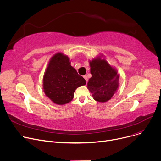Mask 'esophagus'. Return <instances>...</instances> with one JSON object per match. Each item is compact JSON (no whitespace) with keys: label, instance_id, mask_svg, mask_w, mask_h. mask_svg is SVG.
Wrapping results in <instances>:
<instances>
[{"label":"esophagus","instance_id":"esophagus-1","mask_svg":"<svg viewBox=\"0 0 161 161\" xmlns=\"http://www.w3.org/2000/svg\"><path fill=\"white\" fill-rule=\"evenodd\" d=\"M83 78L85 80V81H86V82L88 81V78H87V76H86V75H85V76H83Z\"/></svg>","mask_w":161,"mask_h":161}]
</instances>
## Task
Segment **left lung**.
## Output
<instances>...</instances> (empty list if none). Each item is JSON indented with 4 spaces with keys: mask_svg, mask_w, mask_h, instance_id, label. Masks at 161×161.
Wrapping results in <instances>:
<instances>
[{
    "mask_svg": "<svg viewBox=\"0 0 161 161\" xmlns=\"http://www.w3.org/2000/svg\"><path fill=\"white\" fill-rule=\"evenodd\" d=\"M89 63L92 77L87 83L88 89L95 100H109L119 87V75L104 59L96 58Z\"/></svg>",
    "mask_w": 161,
    "mask_h": 161,
    "instance_id": "8db88e82",
    "label": "left lung"
}]
</instances>
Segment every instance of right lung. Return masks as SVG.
Instances as JSON below:
<instances>
[{"label": "right lung", "mask_w": 161, "mask_h": 161, "mask_svg": "<svg viewBox=\"0 0 161 161\" xmlns=\"http://www.w3.org/2000/svg\"><path fill=\"white\" fill-rule=\"evenodd\" d=\"M69 61L63 53H56L51 58L44 75V92L53 103L58 105L70 102L74 98L75 90L86 84Z\"/></svg>", "instance_id": "right-lung-1"}]
</instances>
